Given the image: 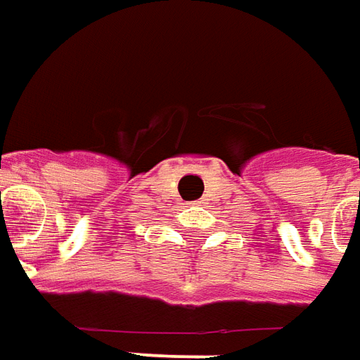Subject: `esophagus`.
<instances>
[{"mask_svg":"<svg viewBox=\"0 0 360 360\" xmlns=\"http://www.w3.org/2000/svg\"><path fill=\"white\" fill-rule=\"evenodd\" d=\"M199 202H200V200H199Z\"/></svg>","mask_w":360,"mask_h":360,"instance_id":"esophagus-1","label":"esophagus"}]
</instances>
